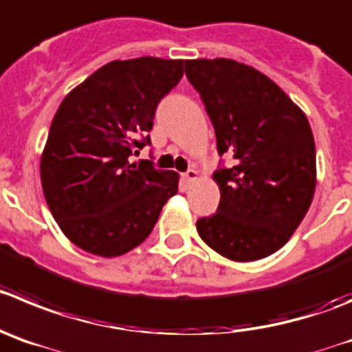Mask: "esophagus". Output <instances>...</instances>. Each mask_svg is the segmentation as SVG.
Segmentation results:
<instances>
[{
  "label": "esophagus",
  "instance_id": "esophagus-1",
  "mask_svg": "<svg viewBox=\"0 0 352 352\" xmlns=\"http://www.w3.org/2000/svg\"><path fill=\"white\" fill-rule=\"evenodd\" d=\"M184 179H186L187 182H189V184H191V182H196V180L199 179V175H198V170H195V168L187 170V172L184 173Z\"/></svg>",
  "mask_w": 352,
  "mask_h": 352
}]
</instances>
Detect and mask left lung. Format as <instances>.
Instances as JSON below:
<instances>
[{
    "mask_svg": "<svg viewBox=\"0 0 352 352\" xmlns=\"http://www.w3.org/2000/svg\"><path fill=\"white\" fill-rule=\"evenodd\" d=\"M201 95L219 154L232 168L213 173L219 210L196 222L206 245L234 262L274 254L292 238L316 189V147L304 111L271 78L231 58L186 60Z\"/></svg>",
    "mask_w": 352,
    "mask_h": 352,
    "instance_id": "1",
    "label": "left lung"
}]
</instances>
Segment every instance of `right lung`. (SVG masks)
Instances as JSON below:
<instances>
[{
    "label": "right lung",
    "instance_id": "add662e5",
    "mask_svg": "<svg viewBox=\"0 0 352 352\" xmlns=\"http://www.w3.org/2000/svg\"><path fill=\"white\" fill-rule=\"evenodd\" d=\"M182 76L180 58L113 60L58 106L39 173L52 215L81 250L106 258L133 250L179 189L177 172L128 160L151 142L157 102Z\"/></svg>",
    "mask_w": 352,
    "mask_h": 352
}]
</instances>
